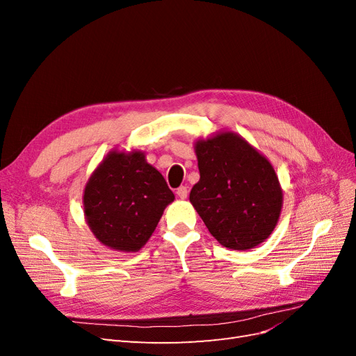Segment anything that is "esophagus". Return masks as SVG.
Instances as JSON below:
<instances>
[{
    "mask_svg": "<svg viewBox=\"0 0 356 356\" xmlns=\"http://www.w3.org/2000/svg\"><path fill=\"white\" fill-rule=\"evenodd\" d=\"M177 196L179 199H186L188 196V188L186 186H181L179 188H177Z\"/></svg>",
    "mask_w": 356,
    "mask_h": 356,
    "instance_id": "34e87169",
    "label": "esophagus"
}]
</instances>
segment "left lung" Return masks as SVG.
Listing matches in <instances>:
<instances>
[{
	"mask_svg": "<svg viewBox=\"0 0 356 356\" xmlns=\"http://www.w3.org/2000/svg\"><path fill=\"white\" fill-rule=\"evenodd\" d=\"M195 149L200 179L190 202L211 234L236 251L264 242L282 209V190L270 161L232 132L197 141Z\"/></svg>",
	"mask_w": 356,
	"mask_h": 356,
	"instance_id": "8db88e82",
	"label": "left lung"
}]
</instances>
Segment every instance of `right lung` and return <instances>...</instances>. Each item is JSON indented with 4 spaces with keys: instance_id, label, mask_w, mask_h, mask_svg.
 Wrapping results in <instances>:
<instances>
[{
    "instance_id": "obj_1",
    "label": "right lung",
    "mask_w": 356,
    "mask_h": 356,
    "mask_svg": "<svg viewBox=\"0 0 356 356\" xmlns=\"http://www.w3.org/2000/svg\"><path fill=\"white\" fill-rule=\"evenodd\" d=\"M175 196L141 152H111L84 188V215L101 243L117 251H139Z\"/></svg>"
}]
</instances>
